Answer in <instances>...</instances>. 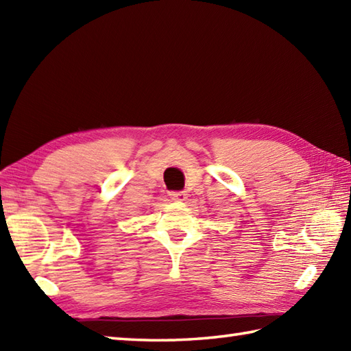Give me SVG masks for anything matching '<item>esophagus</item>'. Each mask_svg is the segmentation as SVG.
Wrapping results in <instances>:
<instances>
[{
	"label": "esophagus",
	"mask_w": 351,
	"mask_h": 351,
	"mask_svg": "<svg viewBox=\"0 0 351 351\" xmlns=\"http://www.w3.org/2000/svg\"><path fill=\"white\" fill-rule=\"evenodd\" d=\"M170 197L176 200V202H185V200L189 199V195L185 191H175V193H170Z\"/></svg>",
	"instance_id": "1"
}]
</instances>
